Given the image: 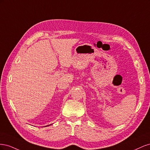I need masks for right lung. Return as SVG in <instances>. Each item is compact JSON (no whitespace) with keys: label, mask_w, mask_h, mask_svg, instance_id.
Listing matches in <instances>:
<instances>
[{"label":"right lung","mask_w":150,"mask_h":150,"mask_svg":"<svg viewBox=\"0 0 150 150\" xmlns=\"http://www.w3.org/2000/svg\"><path fill=\"white\" fill-rule=\"evenodd\" d=\"M51 125H52V124H51ZM49 125H47V126H49Z\"/></svg>","instance_id":"obj_1"}]
</instances>
